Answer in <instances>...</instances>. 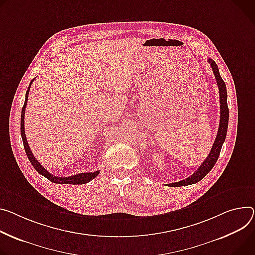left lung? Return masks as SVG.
<instances>
[{
    "mask_svg": "<svg viewBox=\"0 0 255 255\" xmlns=\"http://www.w3.org/2000/svg\"><path fill=\"white\" fill-rule=\"evenodd\" d=\"M207 61H208V63H210V65L213 69V72L215 74L217 84L219 87V91H220L221 116H220V125H219L218 134H217L216 140L214 142V145L211 149L210 154L207 155V157L204 159V161L200 165V167L187 179L179 181V182H175V183L166 184L170 187H180V186H185V185L195 184V183L199 182L201 179H203L208 174V172H210L216 165L217 160L220 156V152H221L223 143L225 142V139H226L228 122H229V109H228V104H227V88H226V84H225L224 80L222 79V77L220 75L219 68H218V65L216 64V62L212 59H208Z\"/></svg>",
    "mask_w": 255,
    "mask_h": 255,
    "instance_id": "1",
    "label": "left lung"
}]
</instances>
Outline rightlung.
Returning <instances> with one entry per match:
<instances>
[{"instance_id":"1","label":"right lung","mask_w":255,"mask_h":255,"mask_svg":"<svg viewBox=\"0 0 255 255\" xmlns=\"http://www.w3.org/2000/svg\"><path fill=\"white\" fill-rule=\"evenodd\" d=\"M32 81L33 79L31 80V82L29 83V86L27 88V91H26V95H25V102H24V105H23V108H22V112H21V137H22V141H23V145H24V149H25V152L27 154V157L29 159V161L31 163L32 167L40 174L42 175L43 177H45L47 179H49L51 182L53 183H57V184H73V185H80V184H85L89 181H91L92 179H95L101 171H96V172H90V173H80V174H77V175H73V176H69V177H58V176H55L53 174H51L50 172H48L47 170H45L38 161L36 160V158L34 157L33 153L31 152L30 148H29V145L27 143V140H26V136H25V131H24V114H25V108H26V105H27V100H28V92H29V88H30V85L32 84Z\"/></svg>"}]
</instances>
